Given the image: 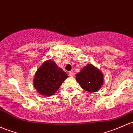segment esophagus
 <instances>
[{
    "mask_svg": "<svg viewBox=\"0 0 133 133\" xmlns=\"http://www.w3.org/2000/svg\"><path fill=\"white\" fill-rule=\"evenodd\" d=\"M69 76H71V77H72V76H75V73L72 72H71V71H69Z\"/></svg>",
    "mask_w": 133,
    "mask_h": 133,
    "instance_id": "obj_1",
    "label": "esophagus"
}]
</instances>
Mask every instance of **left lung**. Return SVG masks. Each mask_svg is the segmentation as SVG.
I'll use <instances>...</instances> for the list:
<instances>
[{
  "mask_svg": "<svg viewBox=\"0 0 133 133\" xmlns=\"http://www.w3.org/2000/svg\"><path fill=\"white\" fill-rule=\"evenodd\" d=\"M103 75L97 68L88 64L76 75V81L86 91H97L103 84Z\"/></svg>",
  "mask_w": 133,
  "mask_h": 133,
  "instance_id": "8db88e82",
  "label": "left lung"
}]
</instances>
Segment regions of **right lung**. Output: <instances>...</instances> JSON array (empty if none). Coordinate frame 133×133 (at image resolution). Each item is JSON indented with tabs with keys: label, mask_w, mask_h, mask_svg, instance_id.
Masks as SVG:
<instances>
[{
	"label": "right lung",
	"mask_w": 133,
	"mask_h": 133,
	"mask_svg": "<svg viewBox=\"0 0 133 133\" xmlns=\"http://www.w3.org/2000/svg\"><path fill=\"white\" fill-rule=\"evenodd\" d=\"M68 77L66 72L58 68L55 62L47 61L37 69L34 85L40 94L50 96L57 92Z\"/></svg>",
	"instance_id": "obj_1"
}]
</instances>
